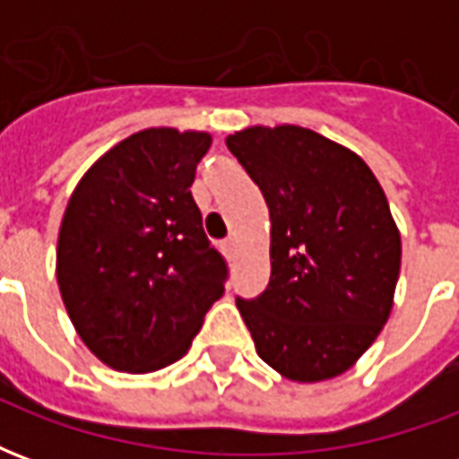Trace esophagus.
Masks as SVG:
<instances>
[{
  "label": "esophagus",
  "mask_w": 459,
  "mask_h": 459,
  "mask_svg": "<svg viewBox=\"0 0 459 459\" xmlns=\"http://www.w3.org/2000/svg\"><path fill=\"white\" fill-rule=\"evenodd\" d=\"M236 248H238V246H236V240H233V238L223 240V246H221V250H223V255H226V258H229V260L236 258Z\"/></svg>",
  "instance_id": "esophagus-1"
}]
</instances>
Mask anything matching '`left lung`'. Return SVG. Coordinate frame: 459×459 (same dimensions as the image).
Instances as JSON below:
<instances>
[{
	"label": "left lung",
	"instance_id": "1",
	"mask_svg": "<svg viewBox=\"0 0 459 459\" xmlns=\"http://www.w3.org/2000/svg\"><path fill=\"white\" fill-rule=\"evenodd\" d=\"M270 209V280L236 298L258 356L292 381L344 374L394 307L401 236L361 157L280 125L226 137Z\"/></svg>",
	"mask_w": 459,
	"mask_h": 459
}]
</instances>
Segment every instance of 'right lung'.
<instances>
[{
    "mask_svg": "<svg viewBox=\"0 0 459 459\" xmlns=\"http://www.w3.org/2000/svg\"><path fill=\"white\" fill-rule=\"evenodd\" d=\"M209 147L206 132L142 130L95 161L68 201L61 298L85 346L117 371L179 361L223 295L229 265L189 191Z\"/></svg>",
    "mask_w": 459,
    "mask_h": 459,
    "instance_id": "obj_1",
    "label": "right lung"
}]
</instances>
